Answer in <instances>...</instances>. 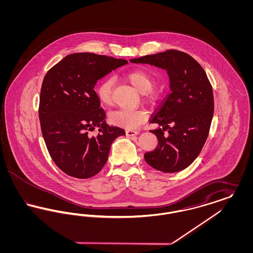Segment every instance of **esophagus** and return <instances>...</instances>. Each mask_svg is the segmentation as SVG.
<instances>
[{
  "label": "esophagus",
  "instance_id": "34e87169",
  "mask_svg": "<svg viewBox=\"0 0 253 253\" xmlns=\"http://www.w3.org/2000/svg\"><path fill=\"white\" fill-rule=\"evenodd\" d=\"M139 132H138V131H136V130H130V129L126 130V135L127 136H134V135H136Z\"/></svg>",
  "mask_w": 253,
  "mask_h": 253
}]
</instances>
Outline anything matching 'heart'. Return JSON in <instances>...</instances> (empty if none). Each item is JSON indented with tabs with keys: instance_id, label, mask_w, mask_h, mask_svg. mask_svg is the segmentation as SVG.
Wrapping results in <instances>:
<instances>
[{
	"instance_id": "heart-1",
	"label": "heart",
	"mask_w": 253,
	"mask_h": 253,
	"mask_svg": "<svg viewBox=\"0 0 253 253\" xmlns=\"http://www.w3.org/2000/svg\"><path fill=\"white\" fill-rule=\"evenodd\" d=\"M126 78L140 94L150 93L156 84L154 78L149 73L143 70L131 71L126 75ZM113 85V78L107 77L102 80L96 87L97 98L99 102L104 106H109L112 102ZM146 118V112L137 109H118L109 115V120L112 123L131 130L137 128L145 121Z\"/></svg>"
}]
</instances>
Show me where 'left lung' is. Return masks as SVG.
<instances>
[{"instance_id":"left-lung-1","label":"left lung","mask_w":253,"mask_h":253,"mask_svg":"<svg viewBox=\"0 0 253 253\" xmlns=\"http://www.w3.org/2000/svg\"><path fill=\"white\" fill-rule=\"evenodd\" d=\"M166 70L170 93L151 119L159 127L157 148L144 155L146 162L163 172L189 167L207 140L213 116V93L201 65L190 55L167 50L130 60Z\"/></svg>"}]
</instances>
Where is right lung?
<instances>
[{
  "label": "right lung",
  "instance_id": "right-lung-1",
  "mask_svg": "<svg viewBox=\"0 0 253 253\" xmlns=\"http://www.w3.org/2000/svg\"><path fill=\"white\" fill-rule=\"evenodd\" d=\"M128 61L93 53H73L45 75L40 97L42 132L53 161L66 174L96 175L108 159L113 141L125 134L110 126L94 90L98 80ZM97 127L99 134L88 133Z\"/></svg>",
  "mask_w": 253,
  "mask_h": 253
}]
</instances>
